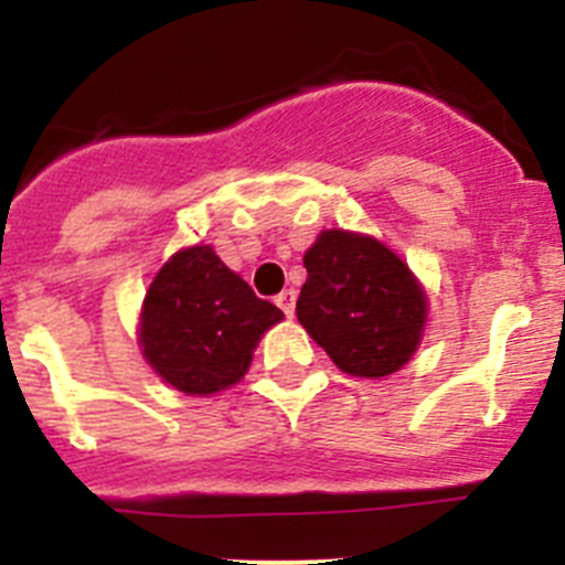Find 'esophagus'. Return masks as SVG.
Masks as SVG:
<instances>
[{"label": "esophagus", "instance_id": "1", "mask_svg": "<svg viewBox=\"0 0 565 565\" xmlns=\"http://www.w3.org/2000/svg\"><path fill=\"white\" fill-rule=\"evenodd\" d=\"M277 306L282 308L286 317H294V308H297V291L294 288H286V291L277 294Z\"/></svg>", "mask_w": 565, "mask_h": 565}]
</instances>
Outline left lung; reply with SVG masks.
<instances>
[{
    "label": "left lung",
    "mask_w": 565,
    "mask_h": 565,
    "mask_svg": "<svg viewBox=\"0 0 565 565\" xmlns=\"http://www.w3.org/2000/svg\"><path fill=\"white\" fill-rule=\"evenodd\" d=\"M297 319L339 371L382 379L422 342L427 297L404 259L367 234L331 228L306 252Z\"/></svg>",
    "instance_id": "8db88e82"
}]
</instances>
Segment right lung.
Instances as JSON below:
<instances>
[{
    "label": "right lung",
    "instance_id": "obj_1",
    "mask_svg": "<svg viewBox=\"0 0 565 565\" xmlns=\"http://www.w3.org/2000/svg\"><path fill=\"white\" fill-rule=\"evenodd\" d=\"M282 319L212 246L172 254L143 297L141 348L174 391L209 396L246 376L259 337Z\"/></svg>",
    "mask_w": 565,
    "mask_h": 565
}]
</instances>
